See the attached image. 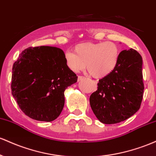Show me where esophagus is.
Returning <instances> with one entry per match:
<instances>
[{
  "instance_id": "1",
  "label": "esophagus",
  "mask_w": 156,
  "mask_h": 156,
  "mask_svg": "<svg viewBox=\"0 0 156 156\" xmlns=\"http://www.w3.org/2000/svg\"><path fill=\"white\" fill-rule=\"evenodd\" d=\"M84 76H78V82H80V81H81V80H84Z\"/></svg>"
}]
</instances>
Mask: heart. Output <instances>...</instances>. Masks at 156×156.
<instances>
[{"instance_id":"heart-1","label":"heart","mask_w":156,"mask_h":156,"mask_svg":"<svg viewBox=\"0 0 156 156\" xmlns=\"http://www.w3.org/2000/svg\"><path fill=\"white\" fill-rule=\"evenodd\" d=\"M73 52L65 53L66 67L73 72H79L86 66L87 72L97 79L111 74L119 60V48L113 42L83 43L76 45Z\"/></svg>"}]
</instances>
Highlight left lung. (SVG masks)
<instances>
[{
    "label": "left lung",
    "instance_id": "1",
    "mask_svg": "<svg viewBox=\"0 0 156 156\" xmlns=\"http://www.w3.org/2000/svg\"><path fill=\"white\" fill-rule=\"evenodd\" d=\"M97 85L90 105L98 119L111 125L130 118L139 110L143 98L141 56L133 48L121 51L116 69Z\"/></svg>",
    "mask_w": 156,
    "mask_h": 156
}]
</instances>
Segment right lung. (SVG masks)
<instances>
[{
  "instance_id": "1",
  "label": "right lung",
  "mask_w": 156,
  "mask_h": 156,
  "mask_svg": "<svg viewBox=\"0 0 156 156\" xmlns=\"http://www.w3.org/2000/svg\"><path fill=\"white\" fill-rule=\"evenodd\" d=\"M64 55L56 47H29L14 63L12 96L31 119L51 122L63 109L65 90L77 81L76 75L66 67Z\"/></svg>"
}]
</instances>
